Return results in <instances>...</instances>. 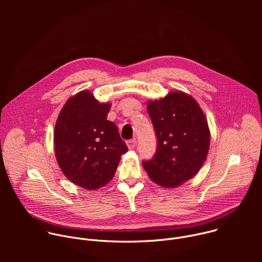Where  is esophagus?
<instances>
[{
  "mask_svg": "<svg viewBox=\"0 0 262 262\" xmlns=\"http://www.w3.org/2000/svg\"><path fill=\"white\" fill-rule=\"evenodd\" d=\"M126 144H127V146H128V148L129 149H134L135 147H136V145H137V140L134 138V139H130V140H128L127 142H126Z\"/></svg>",
  "mask_w": 262,
  "mask_h": 262,
  "instance_id": "obj_1",
  "label": "esophagus"
}]
</instances>
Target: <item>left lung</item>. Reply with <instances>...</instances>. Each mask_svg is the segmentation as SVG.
I'll return each mask as SVG.
<instances>
[{
    "label": "left lung",
    "instance_id": "1",
    "mask_svg": "<svg viewBox=\"0 0 262 262\" xmlns=\"http://www.w3.org/2000/svg\"><path fill=\"white\" fill-rule=\"evenodd\" d=\"M148 114L157 136V151L143 161L148 176L166 188H176L202 167L209 149L210 133L197 101L182 92H170L149 101Z\"/></svg>",
    "mask_w": 262,
    "mask_h": 262
}]
</instances>
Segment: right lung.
<instances>
[{"label": "right lung", "instance_id": "add662e5", "mask_svg": "<svg viewBox=\"0 0 262 262\" xmlns=\"http://www.w3.org/2000/svg\"><path fill=\"white\" fill-rule=\"evenodd\" d=\"M110 103H100L90 91L69 98L55 126L56 159L64 175L86 190H96L113 178L128 149L117 125L108 121Z\"/></svg>", "mask_w": 262, "mask_h": 262}]
</instances>
